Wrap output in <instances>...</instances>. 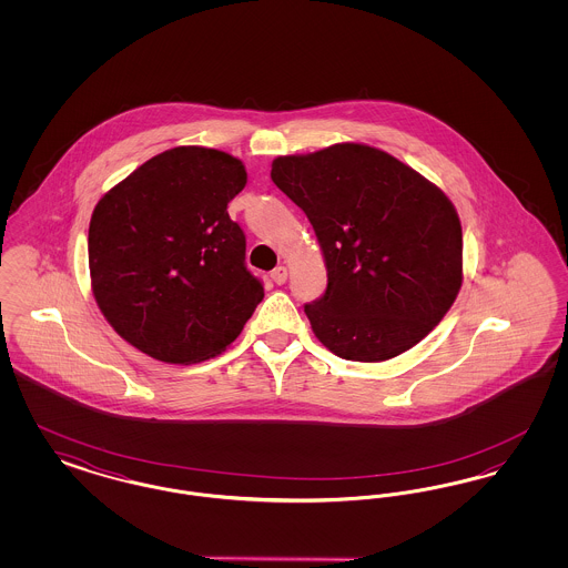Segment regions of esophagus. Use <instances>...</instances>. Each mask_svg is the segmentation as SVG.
<instances>
[{"instance_id": "34e87169", "label": "esophagus", "mask_w": 568, "mask_h": 568, "mask_svg": "<svg viewBox=\"0 0 568 568\" xmlns=\"http://www.w3.org/2000/svg\"><path fill=\"white\" fill-rule=\"evenodd\" d=\"M271 278L276 285H283V283L287 281V268H285V266H276V268L271 272Z\"/></svg>"}]
</instances>
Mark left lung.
Returning a JSON list of instances; mask_svg holds the SVG:
<instances>
[{
  "instance_id": "obj_1",
  "label": "left lung",
  "mask_w": 568,
  "mask_h": 568,
  "mask_svg": "<svg viewBox=\"0 0 568 568\" xmlns=\"http://www.w3.org/2000/svg\"><path fill=\"white\" fill-rule=\"evenodd\" d=\"M272 181L308 216L324 253V296L304 306L343 359L385 362L415 347L462 287L452 200L410 165L357 142L272 162Z\"/></svg>"
}]
</instances>
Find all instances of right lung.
I'll return each mask as SVG.
<instances>
[{"label":"right lung","instance_id":"obj_1","mask_svg":"<svg viewBox=\"0 0 568 568\" xmlns=\"http://www.w3.org/2000/svg\"><path fill=\"white\" fill-rule=\"evenodd\" d=\"M244 163L206 146H174L135 168L95 204L89 271L114 332L165 364L225 352L264 297L244 266L243 230L227 204Z\"/></svg>","mask_w":568,"mask_h":568}]
</instances>
